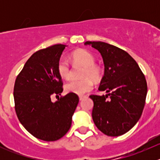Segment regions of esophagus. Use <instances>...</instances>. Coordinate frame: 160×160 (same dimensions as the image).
Listing matches in <instances>:
<instances>
[{
  "mask_svg": "<svg viewBox=\"0 0 160 160\" xmlns=\"http://www.w3.org/2000/svg\"><path fill=\"white\" fill-rule=\"evenodd\" d=\"M85 98H86V96H83V95H81V96H79V99H80V101H82V100L84 99Z\"/></svg>",
  "mask_w": 160,
  "mask_h": 160,
  "instance_id": "obj_1",
  "label": "esophagus"
}]
</instances>
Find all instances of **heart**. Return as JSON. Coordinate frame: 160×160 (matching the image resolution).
<instances>
[{
	"label": "heart",
	"mask_w": 160,
	"mask_h": 160,
	"mask_svg": "<svg viewBox=\"0 0 160 160\" xmlns=\"http://www.w3.org/2000/svg\"><path fill=\"white\" fill-rule=\"evenodd\" d=\"M72 59L77 63L83 66V77L80 80H72L66 84L65 89L69 93L82 95L93 88V80L98 81L102 77V69L95 65V58L90 52L85 49L75 50L72 53ZM57 71L60 77L68 80L71 77L70 63L66 59H60L57 64Z\"/></svg>",
	"instance_id": "b5f03b06"
}]
</instances>
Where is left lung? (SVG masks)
<instances>
[{
	"label": "left lung",
	"instance_id": "8db88e82",
	"mask_svg": "<svg viewBox=\"0 0 160 160\" xmlns=\"http://www.w3.org/2000/svg\"><path fill=\"white\" fill-rule=\"evenodd\" d=\"M84 45L98 50L104 64V74L98 90L108 93L90 96L93 101V122L108 136L123 135L138 122L144 108L147 94L144 74L124 50L104 42L88 41Z\"/></svg>",
	"mask_w": 160,
	"mask_h": 160
}]
</instances>
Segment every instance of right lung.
Returning a JSON list of instances; mask_svg holds the SVG:
<instances>
[{
  "mask_svg": "<svg viewBox=\"0 0 160 160\" xmlns=\"http://www.w3.org/2000/svg\"><path fill=\"white\" fill-rule=\"evenodd\" d=\"M66 45L49 46L32 55L17 77L14 88L15 111L18 120L33 136L43 141H56L67 134L79 102L69 93L51 101L62 92L57 64Z\"/></svg>",
  "mask_w": 160,
  "mask_h": 160,
  "instance_id": "obj_1",
  "label": "right lung"
}]
</instances>
